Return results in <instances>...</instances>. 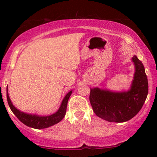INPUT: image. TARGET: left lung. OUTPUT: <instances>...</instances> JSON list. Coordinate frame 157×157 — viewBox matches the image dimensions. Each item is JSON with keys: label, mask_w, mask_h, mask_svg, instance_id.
I'll return each instance as SVG.
<instances>
[{"label": "left lung", "mask_w": 157, "mask_h": 157, "mask_svg": "<svg viewBox=\"0 0 157 157\" xmlns=\"http://www.w3.org/2000/svg\"><path fill=\"white\" fill-rule=\"evenodd\" d=\"M134 79L127 91L115 92L90 89V101L96 115L109 122H124L134 118L141 109L148 94V81L141 61L134 55Z\"/></svg>", "instance_id": "obj_1"}]
</instances>
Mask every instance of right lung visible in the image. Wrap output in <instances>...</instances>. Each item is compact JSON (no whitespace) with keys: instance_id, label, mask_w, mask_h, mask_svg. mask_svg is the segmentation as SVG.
I'll list each match as a JSON object with an SVG mask.
<instances>
[{"instance_id":"obj_1","label":"right lung","mask_w":157,"mask_h":157,"mask_svg":"<svg viewBox=\"0 0 157 157\" xmlns=\"http://www.w3.org/2000/svg\"><path fill=\"white\" fill-rule=\"evenodd\" d=\"M72 93V90L67 93V94L64 96L61 102L60 108L55 113L52 115H47V116H42V115H38L36 114H28L23 112L17 109L13 105L10 97H9L8 90L7 87V99L8 105L10 106L13 113L17 116V118L20 120L21 122L26 124V126L36 129H43V128H49L51 126L56 124L57 123L60 122L64 118L66 114V109H67V105L68 99Z\"/></svg>"}]
</instances>
